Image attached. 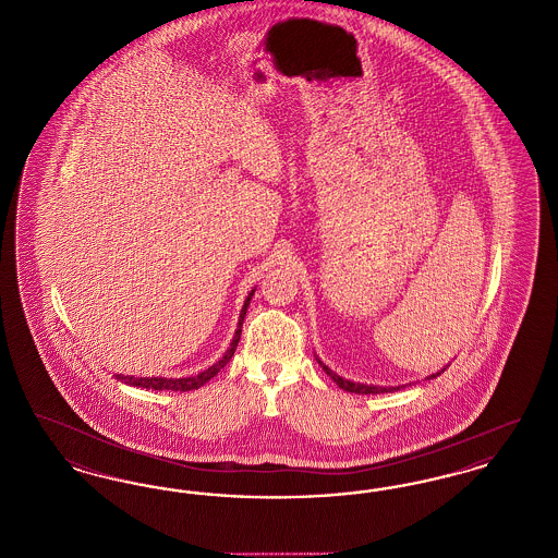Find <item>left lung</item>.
<instances>
[{"mask_svg": "<svg viewBox=\"0 0 558 558\" xmlns=\"http://www.w3.org/2000/svg\"><path fill=\"white\" fill-rule=\"evenodd\" d=\"M319 362V360H318ZM319 366L326 371V374L341 387V389H345L349 393H362V396H368V393H389V391H398L399 387H372V385H355V383H351V380H345V378H341L339 374H335V372L330 371L328 366H324L322 362H319ZM446 371V368H444ZM441 371V372H444ZM441 372H437V374H430L428 378H435V376H439Z\"/></svg>", "mask_w": 558, "mask_h": 558, "instance_id": "left-lung-1", "label": "left lung"}]
</instances>
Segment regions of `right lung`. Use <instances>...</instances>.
Segmentation results:
<instances>
[{"instance_id": "obj_1", "label": "right lung", "mask_w": 558, "mask_h": 558, "mask_svg": "<svg viewBox=\"0 0 558 558\" xmlns=\"http://www.w3.org/2000/svg\"><path fill=\"white\" fill-rule=\"evenodd\" d=\"M253 292L255 291H251V294L246 296L244 307H242V312H240L239 330H236V335H234V339H232V345H230V349L226 351V355H223L219 362L213 364L211 368H207V371L201 372V374H196V376H187V378H160V376H153V378H142V376H137V378H133V376H121V374H114V376H117L119 380L128 383V385H133V387L155 389V391H192V389L203 387L207 380H211L213 376L232 360V355H234V351H236V347H239L242 322H244V314H246V307H248V301H251Z\"/></svg>"}]
</instances>
